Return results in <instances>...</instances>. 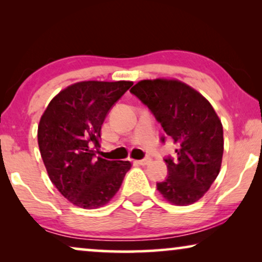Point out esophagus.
Returning <instances> with one entry per match:
<instances>
[{
    "mask_svg": "<svg viewBox=\"0 0 262 262\" xmlns=\"http://www.w3.org/2000/svg\"><path fill=\"white\" fill-rule=\"evenodd\" d=\"M150 157H145V159H142V160H139V161H137V163L138 164H141V166H145V164H148V163H150Z\"/></svg>",
    "mask_w": 262,
    "mask_h": 262,
    "instance_id": "esophagus-1",
    "label": "esophagus"
}]
</instances>
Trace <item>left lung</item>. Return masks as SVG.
<instances>
[{
	"label": "left lung",
	"mask_w": 262,
	"mask_h": 262,
	"mask_svg": "<svg viewBox=\"0 0 262 262\" xmlns=\"http://www.w3.org/2000/svg\"><path fill=\"white\" fill-rule=\"evenodd\" d=\"M130 92L178 144L177 159H164L168 175L157 182V189L175 205L195 203L216 180L223 157V126L213 107L194 89L175 80H144Z\"/></svg>",
	"instance_id": "left-lung-1"
}]
</instances>
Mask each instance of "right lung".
<instances>
[{
  "label": "right lung",
  "mask_w": 262,
  "mask_h": 262,
  "mask_svg": "<svg viewBox=\"0 0 262 262\" xmlns=\"http://www.w3.org/2000/svg\"><path fill=\"white\" fill-rule=\"evenodd\" d=\"M134 84L128 81L78 82L57 94L38 126V144L50 180L78 207L110 202L130 170L128 161L96 157L107 114Z\"/></svg>",
  "instance_id": "obj_1"
}]
</instances>
